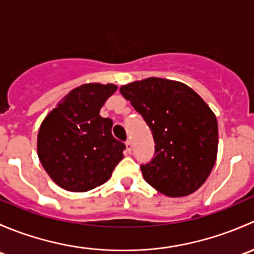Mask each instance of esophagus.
Instances as JSON below:
<instances>
[{"instance_id": "34e87169", "label": "esophagus", "mask_w": 254, "mask_h": 254, "mask_svg": "<svg viewBox=\"0 0 254 254\" xmlns=\"http://www.w3.org/2000/svg\"><path fill=\"white\" fill-rule=\"evenodd\" d=\"M125 145H127V153L131 152V148H132L131 141H130V140H127V141H125Z\"/></svg>"}]
</instances>
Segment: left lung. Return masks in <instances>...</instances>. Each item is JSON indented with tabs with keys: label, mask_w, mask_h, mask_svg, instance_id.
I'll return each mask as SVG.
<instances>
[{
	"label": "left lung",
	"mask_w": 254,
	"mask_h": 254,
	"mask_svg": "<svg viewBox=\"0 0 254 254\" xmlns=\"http://www.w3.org/2000/svg\"><path fill=\"white\" fill-rule=\"evenodd\" d=\"M120 93L155 140V156L141 165L143 179L167 196L198 190L217 155V120L209 106L187 84L158 77L125 84Z\"/></svg>",
	"instance_id": "1"
}]
</instances>
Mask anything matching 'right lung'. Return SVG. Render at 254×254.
Instances as JSON below:
<instances>
[{
	"instance_id": "right-lung-1",
	"label": "right lung",
	"mask_w": 254,
	"mask_h": 254,
	"mask_svg": "<svg viewBox=\"0 0 254 254\" xmlns=\"http://www.w3.org/2000/svg\"><path fill=\"white\" fill-rule=\"evenodd\" d=\"M115 84L87 83L66 94L45 117L38 156L50 178L68 191H88L111 178L125 145L112 134L113 120L99 111Z\"/></svg>"
}]
</instances>
